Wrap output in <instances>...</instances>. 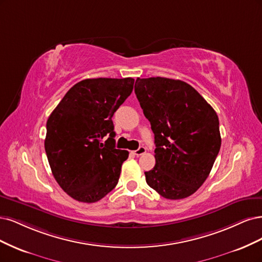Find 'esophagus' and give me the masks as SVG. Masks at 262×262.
Masks as SVG:
<instances>
[{
	"instance_id": "obj_1",
	"label": "esophagus",
	"mask_w": 262,
	"mask_h": 262,
	"mask_svg": "<svg viewBox=\"0 0 262 262\" xmlns=\"http://www.w3.org/2000/svg\"><path fill=\"white\" fill-rule=\"evenodd\" d=\"M147 151V149L145 148V147H139L137 150H135V151H133V155H135V156H137V157H139V156H141V155H143Z\"/></svg>"
}]
</instances>
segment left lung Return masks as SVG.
<instances>
[{"label":"left lung","instance_id":"8db88e82","mask_svg":"<svg viewBox=\"0 0 262 262\" xmlns=\"http://www.w3.org/2000/svg\"><path fill=\"white\" fill-rule=\"evenodd\" d=\"M135 94L155 134L156 165L146 182L171 200L192 195L209 176L221 147L219 117L187 82L137 78Z\"/></svg>","mask_w":262,"mask_h":262}]
</instances>
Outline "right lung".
<instances>
[{"label": "right lung", "mask_w": 262, "mask_h": 262, "mask_svg": "<svg viewBox=\"0 0 262 262\" xmlns=\"http://www.w3.org/2000/svg\"><path fill=\"white\" fill-rule=\"evenodd\" d=\"M135 79H83L66 92L47 122L45 149L55 181L73 199L92 204L111 191L128 151L115 148L112 117ZM107 134L109 138L102 139Z\"/></svg>", "instance_id": "obj_1"}]
</instances>
